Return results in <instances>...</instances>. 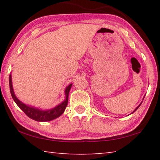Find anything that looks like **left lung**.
Segmentation results:
<instances>
[{
  "label": "left lung",
  "mask_w": 160,
  "mask_h": 160,
  "mask_svg": "<svg viewBox=\"0 0 160 160\" xmlns=\"http://www.w3.org/2000/svg\"><path fill=\"white\" fill-rule=\"evenodd\" d=\"M143 99H144V97H143ZM142 102H141V103H140V104L138 105V107H137V108H136V109H135V110L133 111V112H132V113H133V112H135V111H136V110H137L138 109V108H139V107L140 106V104H142Z\"/></svg>",
  "instance_id": "obj_1"
}]
</instances>
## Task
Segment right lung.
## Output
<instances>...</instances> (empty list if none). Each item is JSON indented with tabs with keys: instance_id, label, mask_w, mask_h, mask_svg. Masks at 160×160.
<instances>
[{
	"instance_id": "1",
	"label": "right lung",
	"mask_w": 160,
	"mask_h": 160,
	"mask_svg": "<svg viewBox=\"0 0 160 160\" xmlns=\"http://www.w3.org/2000/svg\"><path fill=\"white\" fill-rule=\"evenodd\" d=\"M72 84H70V85L66 88V90H65L66 99H65L63 102L51 109L42 110L37 109V108H34L31 106L26 105L25 104H24L23 102L20 101V100L16 97L12 88L11 75H10L9 77V85L10 93H11V96L13 100L15 102L16 104L23 111L24 113H25L28 117L33 119L34 121H41V122H43V121H52L53 119L59 117V116L64 112V111L67 107L68 102V94L70 88H71L72 87Z\"/></svg>"
}]
</instances>
